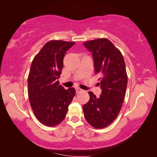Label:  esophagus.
<instances>
[{
    "mask_svg": "<svg viewBox=\"0 0 157 157\" xmlns=\"http://www.w3.org/2000/svg\"><path fill=\"white\" fill-rule=\"evenodd\" d=\"M75 91H76V93H79V92H82V90L81 88H75Z\"/></svg>",
    "mask_w": 157,
    "mask_h": 157,
    "instance_id": "obj_1",
    "label": "esophagus"
}]
</instances>
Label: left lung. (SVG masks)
<instances>
[{
	"label": "left lung",
	"instance_id": "8db88e82",
	"mask_svg": "<svg viewBox=\"0 0 157 157\" xmlns=\"http://www.w3.org/2000/svg\"><path fill=\"white\" fill-rule=\"evenodd\" d=\"M84 45L92 52L102 92L97 98L89 92L90 100L83 111L90 125L102 129L114 121L121 109L128 85L125 64L121 51L108 39L92 40Z\"/></svg>",
	"mask_w": 157,
	"mask_h": 157
}]
</instances>
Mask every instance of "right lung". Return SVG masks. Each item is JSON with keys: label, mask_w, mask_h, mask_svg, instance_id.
Wrapping results in <instances>:
<instances>
[{"label": "right lung", "mask_w": 157, "mask_h": 157, "mask_svg": "<svg viewBox=\"0 0 157 157\" xmlns=\"http://www.w3.org/2000/svg\"><path fill=\"white\" fill-rule=\"evenodd\" d=\"M75 43L49 41L32 61L28 78L29 100L36 117L46 126L54 127L64 120L75 94L74 88L65 90L58 80L66 51Z\"/></svg>", "instance_id": "1"}]
</instances>
